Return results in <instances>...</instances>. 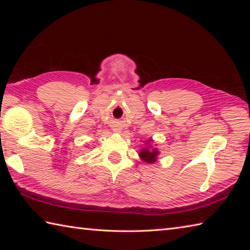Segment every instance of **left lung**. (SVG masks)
<instances>
[{
    "mask_svg": "<svg viewBox=\"0 0 250 250\" xmlns=\"http://www.w3.org/2000/svg\"><path fill=\"white\" fill-rule=\"evenodd\" d=\"M159 151L156 149H143L141 152H140V156L141 158L143 159V160L146 161L147 163H153L156 161L157 159V156H158Z\"/></svg>",
    "mask_w": 250,
    "mask_h": 250,
    "instance_id": "obj_1",
    "label": "left lung"
}]
</instances>
